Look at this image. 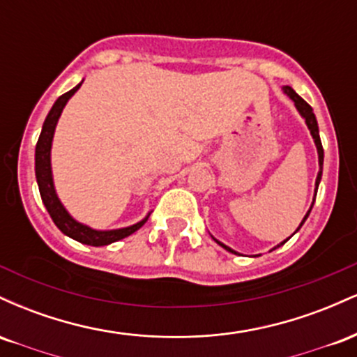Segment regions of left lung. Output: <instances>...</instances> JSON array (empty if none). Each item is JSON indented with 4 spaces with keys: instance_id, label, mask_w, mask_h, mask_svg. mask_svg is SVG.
Returning a JSON list of instances; mask_svg holds the SVG:
<instances>
[{
    "instance_id": "8db88e82",
    "label": "left lung",
    "mask_w": 357,
    "mask_h": 357,
    "mask_svg": "<svg viewBox=\"0 0 357 357\" xmlns=\"http://www.w3.org/2000/svg\"><path fill=\"white\" fill-rule=\"evenodd\" d=\"M284 92L287 93V96L290 97V99H292L294 102H296V107H297V110L298 112L302 114V117L305 119V122H307V127H309L310 129V134H312V137H314V142H315V146H317V153H319V166H321V171H319V174H317V179H315V190H317V186H319V181H321V178H322V161H324V149H322V142H321V137H319V127H317V121H315V116H314V112H312V107H310L309 104H307V102L302 99L301 96H298V93L296 92V90H294L292 87H284ZM314 202H315V198H314ZM310 210H312V206H310ZM310 210L307 211V215H305V218H304V221L307 220V216H309V213H310ZM304 221H302L301 223V227L302 225H304ZM298 227V228H301ZM297 228V230H298ZM289 240V238H287ZM285 240V241H287ZM218 241V240H216ZM285 241H282L280 245H284ZM220 243V241H218ZM221 247L223 248H227L228 252H231V253H236V252H233L231 248H228L227 245H223V243H220ZM280 245H278V247H280Z\"/></svg>"
}]
</instances>
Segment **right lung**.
<instances>
[{"label": "right lung", "mask_w": 357, "mask_h": 357, "mask_svg": "<svg viewBox=\"0 0 357 357\" xmlns=\"http://www.w3.org/2000/svg\"><path fill=\"white\" fill-rule=\"evenodd\" d=\"M79 84L77 87H73L68 92H65L63 96H60L56 99L55 104L50 112H48L47 119L43 122L42 134H40L38 142H36L35 149V173H36V181H38L40 195H42V202L47 206L48 213H50L53 223L59 227V230L65 235H68L70 238L80 241V243L92 245V247H102V245L114 243V241L126 238V236L132 235L134 231H137L142 225L146 223L147 218H144L139 223L132 225L129 228H121V230H112V231H96L92 228L85 227V225L77 223L75 220L65 211V208L61 206V203L56 198L55 190H53V181H52V169H50V147H52V139L53 132H55L56 121H59L61 110H63L67 100L70 99L73 93L80 89Z\"/></svg>", "instance_id": "obj_1"}]
</instances>
